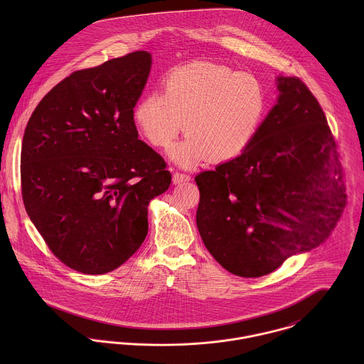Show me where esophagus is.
<instances>
[{
	"label": "esophagus",
	"instance_id": "34e87169",
	"mask_svg": "<svg viewBox=\"0 0 364 364\" xmlns=\"http://www.w3.org/2000/svg\"><path fill=\"white\" fill-rule=\"evenodd\" d=\"M191 181V176L188 173H182V172H175L173 176H172V182L176 185L179 183H183V182H188Z\"/></svg>",
	"mask_w": 364,
	"mask_h": 364
}]
</instances>
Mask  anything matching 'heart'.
I'll return each instance as SVG.
<instances>
[{
	"mask_svg": "<svg viewBox=\"0 0 364 364\" xmlns=\"http://www.w3.org/2000/svg\"><path fill=\"white\" fill-rule=\"evenodd\" d=\"M264 92L248 73L213 63H192L171 71L162 94L146 95L134 109V122L156 149H168L183 129L188 136L172 158L195 166L240 156L254 139L264 112Z\"/></svg>",
	"mask_w": 364,
	"mask_h": 364,
	"instance_id": "1",
	"label": "heart"
}]
</instances>
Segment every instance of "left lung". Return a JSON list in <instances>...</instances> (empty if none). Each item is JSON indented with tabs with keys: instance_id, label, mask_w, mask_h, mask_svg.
<instances>
[{
	"instance_id": "1",
	"label": "left lung",
	"mask_w": 364,
	"mask_h": 364,
	"mask_svg": "<svg viewBox=\"0 0 364 364\" xmlns=\"http://www.w3.org/2000/svg\"><path fill=\"white\" fill-rule=\"evenodd\" d=\"M277 104L241 156L200 172L196 224L230 273L260 277L319 247L345 206L338 146L297 77H279Z\"/></svg>"
}]
</instances>
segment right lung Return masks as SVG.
<instances>
[{
    "label": "right lung",
    "mask_w": 364,
    "mask_h": 364,
    "mask_svg": "<svg viewBox=\"0 0 364 364\" xmlns=\"http://www.w3.org/2000/svg\"><path fill=\"white\" fill-rule=\"evenodd\" d=\"M151 54L71 73L33 110L22 140L21 191L53 255L85 274L129 259L149 231V203L171 185L166 162L139 140L134 106Z\"/></svg>",
    "instance_id": "add662e5"
}]
</instances>
